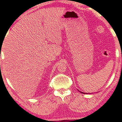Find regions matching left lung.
I'll list each match as a JSON object with an SVG mask.
<instances>
[{
  "label": "left lung",
  "mask_w": 122,
  "mask_h": 122,
  "mask_svg": "<svg viewBox=\"0 0 122 122\" xmlns=\"http://www.w3.org/2000/svg\"><path fill=\"white\" fill-rule=\"evenodd\" d=\"M80 92H81V93H83V94H87V93H83V92H81V91H79Z\"/></svg>",
  "instance_id": "obj_1"
}]
</instances>
